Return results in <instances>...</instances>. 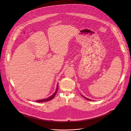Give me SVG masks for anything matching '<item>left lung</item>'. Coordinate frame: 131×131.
I'll use <instances>...</instances> for the list:
<instances>
[{
  "label": "left lung",
  "instance_id": "8db88e82",
  "mask_svg": "<svg viewBox=\"0 0 131 131\" xmlns=\"http://www.w3.org/2000/svg\"><path fill=\"white\" fill-rule=\"evenodd\" d=\"M83 97H84L85 99H87V100H90V101H91L92 100H91V99H88V98H86V97H85L84 96H83V95H81Z\"/></svg>",
  "mask_w": 131,
  "mask_h": 131
}]
</instances>
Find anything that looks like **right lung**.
Listing matches in <instances>:
<instances>
[{
  "instance_id": "add662e5",
  "label": "right lung",
  "mask_w": 131,
  "mask_h": 131,
  "mask_svg": "<svg viewBox=\"0 0 131 131\" xmlns=\"http://www.w3.org/2000/svg\"><path fill=\"white\" fill-rule=\"evenodd\" d=\"M58 84L57 85V87H56V89L55 91V92L51 96H50V97L47 98H45V99H41V100H36V102H46V101H49L51 99H52L56 96V93L57 92V90H58Z\"/></svg>"
}]
</instances>
